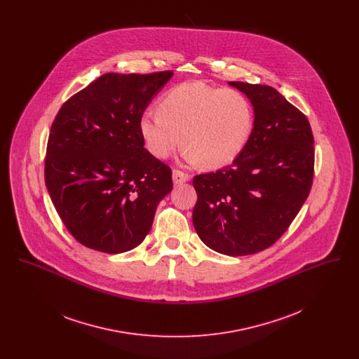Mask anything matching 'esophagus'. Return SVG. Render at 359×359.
<instances>
[{
    "label": "esophagus",
    "mask_w": 359,
    "mask_h": 359,
    "mask_svg": "<svg viewBox=\"0 0 359 359\" xmlns=\"http://www.w3.org/2000/svg\"><path fill=\"white\" fill-rule=\"evenodd\" d=\"M189 175L186 172L179 171V170H173L172 172V179H173V183L175 184H182V183H186L189 180Z\"/></svg>",
    "instance_id": "esophagus-1"
}]
</instances>
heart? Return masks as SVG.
I'll use <instances>...</instances> for the list:
<instances>
[{
	"label": "heart",
	"mask_w": 359,
	"mask_h": 359,
	"mask_svg": "<svg viewBox=\"0 0 359 359\" xmlns=\"http://www.w3.org/2000/svg\"><path fill=\"white\" fill-rule=\"evenodd\" d=\"M158 109L138 121L145 148L157 158L183 142L189 164L221 168L238 157L253 130L252 104L234 88L186 82L165 93Z\"/></svg>",
	"instance_id": "1"
}]
</instances>
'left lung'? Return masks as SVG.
<instances>
[{"label": "left lung", "mask_w": 359, "mask_h": 359, "mask_svg": "<svg viewBox=\"0 0 359 359\" xmlns=\"http://www.w3.org/2000/svg\"><path fill=\"white\" fill-rule=\"evenodd\" d=\"M229 85L250 100L255 126L231 165L194 177L192 223L210 249L248 256L272 246L307 201L315 148L307 117L276 88Z\"/></svg>", "instance_id": "left-lung-1"}]
</instances>
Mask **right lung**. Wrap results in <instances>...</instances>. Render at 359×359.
I'll use <instances>...</instances> for the list:
<instances>
[{
	"label": "right lung",
	"mask_w": 359,
	"mask_h": 359,
	"mask_svg": "<svg viewBox=\"0 0 359 359\" xmlns=\"http://www.w3.org/2000/svg\"><path fill=\"white\" fill-rule=\"evenodd\" d=\"M173 75L109 72L63 103L52 122L44 179L71 236L118 255L148 236L171 168L144 148L138 121Z\"/></svg>",
	"instance_id": "add662e5"
}]
</instances>
